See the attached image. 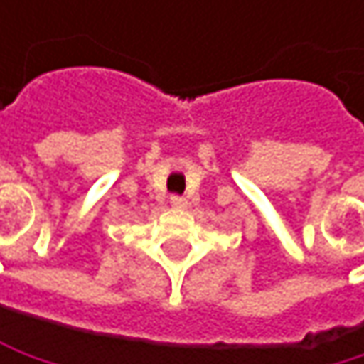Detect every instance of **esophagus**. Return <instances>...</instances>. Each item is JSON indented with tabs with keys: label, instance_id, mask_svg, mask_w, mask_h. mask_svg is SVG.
Instances as JSON below:
<instances>
[{
	"label": "esophagus",
	"instance_id": "obj_1",
	"mask_svg": "<svg viewBox=\"0 0 364 364\" xmlns=\"http://www.w3.org/2000/svg\"><path fill=\"white\" fill-rule=\"evenodd\" d=\"M171 204H173L175 208H185V206H187V200L181 198V196H171Z\"/></svg>",
	"mask_w": 364,
	"mask_h": 364
}]
</instances>
